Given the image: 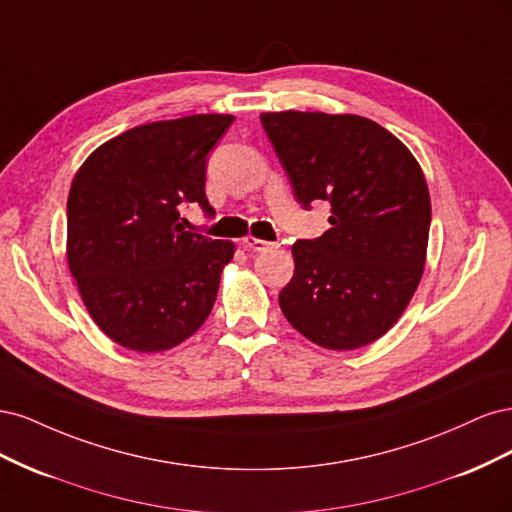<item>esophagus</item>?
Returning a JSON list of instances; mask_svg holds the SVG:
<instances>
[{
  "instance_id": "esophagus-1",
  "label": "esophagus",
  "mask_w": 512,
  "mask_h": 512,
  "mask_svg": "<svg viewBox=\"0 0 512 512\" xmlns=\"http://www.w3.org/2000/svg\"><path fill=\"white\" fill-rule=\"evenodd\" d=\"M243 245L247 247V250H252V252H267V250H271V247H275V243L262 241V239H256V237H245Z\"/></svg>"
}]
</instances>
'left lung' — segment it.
Masks as SVG:
<instances>
[{
	"label": "left lung",
	"instance_id": "8db88e82",
	"mask_svg": "<svg viewBox=\"0 0 512 512\" xmlns=\"http://www.w3.org/2000/svg\"><path fill=\"white\" fill-rule=\"evenodd\" d=\"M260 121L294 198L305 209L331 205V228L292 245L284 316L329 350L376 342L423 277L431 200L421 166L397 136L359 115L282 111Z\"/></svg>",
	"mask_w": 512,
	"mask_h": 512
}]
</instances>
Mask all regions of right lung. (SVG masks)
I'll return each mask as SVG.
<instances>
[{
	"mask_svg": "<svg viewBox=\"0 0 512 512\" xmlns=\"http://www.w3.org/2000/svg\"><path fill=\"white\" fill-rule=\"evenodd\" d=\"M235 121H153L100 145L68 194V267L89 316L123 348L162 352L196 333L218 297L235 243L179 224L205 194L207 153Z\"/></svg>",
	"mask_w": 512,
	"mask_h": 512,
	"instance_id": "right-lung-1",
	"label": "right lung"
}]
</instances>
